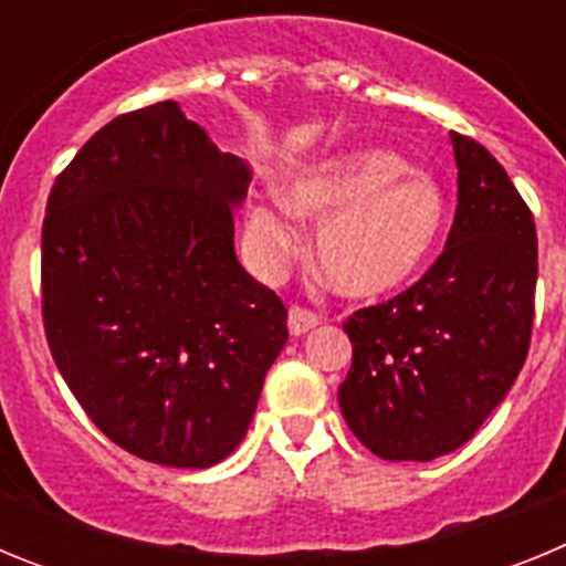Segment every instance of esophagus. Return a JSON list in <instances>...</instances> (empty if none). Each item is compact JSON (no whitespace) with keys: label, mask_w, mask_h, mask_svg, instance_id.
<instances>
[{"label":"esophagus","mask_w":566,"mask_h":566,"mask_svg":"<svg viewBox=\"0 0 566 566\" xmlns=\"http://www.w3.org/2000/svg\"><path fill=\"white\" fill-rule=\"evenodd\" d=\"M317 323H319V317L317 314L308 312V308H300V306L289 308V332H292V337H300V334L312 332Z\"/></svg>","instance_id":"obj_1"}]
</instances>
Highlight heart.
Here are the masks:
<instances>
[{
    "mask_svg": "<svg viewBox=\"0 0 566 566\" xmlns=\"http://www.w3.org/2000/svg\"><path fill=\"white\" fill-rule=\"evenodd\" d=\"M280 202L247 209L258 269L274 272L297 249L294 218L317 221V269L348 300H382L413 286L448 227V201L431 175L388 149H352L312 164L280 189Z\"/></svg>",
    "mask_w": 566,
    "mask_h": 566,
    "instance_id": "1",
    "label": "heart"
}]
</instances>
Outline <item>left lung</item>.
<instances>
[{
	"label": "left lung",
	"instance_id": "left-lung-1",
	"mask_svg": "<svg viewBox=\"0 0 566 566\" xmlns=\"http://www.w3.org/2000/svg\"><path fill=\"white\" fill-rule=\"evenodd\" d=\"M459 207L422 277L388 303L354 312L339 411L354 437L388 462L457 451L507 397L536 312V223L502 164L451 133Z\"/></svg>",
	"mask_w": 566,
	"mask_h": 566
}]
</instances>
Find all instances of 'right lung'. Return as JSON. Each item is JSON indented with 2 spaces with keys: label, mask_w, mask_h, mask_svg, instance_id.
I'll list each match as a JSON object with an SVG mask.
<instances>
[{
  "label": "right lung",
  "mask_w": 566,
  "mask_h": 566,
  "mask_svg": "<svg viewBox=\"0 0 566 566\" xmlns=\"http://www.w3.org/2000/svg\"><path fill=\"white\" fill-rule=\"evenodd\" d=\"M249 178L178 102H158L98 129L50 189V354L98 431L133 457L227 459L286 345V306L234 258Z\"/></svg>",
  "instance_id": "1"
}]
</instances>
